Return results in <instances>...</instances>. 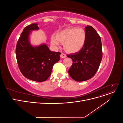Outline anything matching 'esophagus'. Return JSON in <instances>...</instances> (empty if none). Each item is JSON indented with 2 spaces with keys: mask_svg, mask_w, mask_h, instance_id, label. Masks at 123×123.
Instances as JSON below:
<instances>
[{
  "mask_svg": "<svg viewBox=\"0 0 123 123\" xmlns=\"http://www.w3.org/2000/svg\"><path fill=\"white\" fill-rule=\"evenodd\" d=\"M60 56H61V57L62 58H64L66 57V55L65 54H64V53H62L61 54Z\"/></svg>",
  "mask_w": 123,
  "mask_h": 123,
  "instance_id": "obj_1",
  "label": "esophagus"
}]
</instances>
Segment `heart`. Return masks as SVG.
Instances as JSON below:
<instances>
[{
	"mask_svg": "<svg viewBox=\"0 0 123 123\" xmlns=\"http://www.w3.org/2000/svg\"><path fill=\"white\" fill-rule=\"evenodd\" d=\"M86 33L82 29L68 28L59 31L51 38V42L55 47L63 43L65 50L69 53H75L80 50L85 43Z\"/></svg>",
	"mask_w": 123,
	"mask_h": 123,
	"instance_id": "heart-1",
	"label": "heart"
}]
</instances>
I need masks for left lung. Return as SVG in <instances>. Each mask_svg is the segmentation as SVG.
I'll list each match as a JSON object with an SVG mask.
<instances>
[{
	"label": "left lung",
	"instance_id": "1",
	"mask_svg": "<svg viewBox=\"0 0 123 123\" xmlns=\"http://www.w3.org/2000/svg\"><path fill=\"white\" fill-rule=\"evenodd\" d=\"M85 43L80 51L67 56L73 63L68 71L71 77L77 81L88 80L94 76L102 59L101 39L91 26L85 27Z\"/></svg>",
	"mask_w": 123,
	"mask_h": 123
}]
</instances>
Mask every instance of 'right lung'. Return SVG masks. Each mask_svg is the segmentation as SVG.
Here are the masks:
<instances>
[{"label":"right lung","instance_id":"right-lung-1","mask_svg":"<svg viewBox=\"0 0 123 123\" xmlns=\"http://www.w3.org/2000/svg\"><path fill=\"white\" fill-rule=\"evenodd\" d=\"M37 24L25 27L18 39L16 56L19 70L27 79L35 81H44L50 76L53 66L60 59L61 53L50 50L45 43L33 46L30 43L31 31L38 30Z\"/></svg>","mask_w":123,"mask_h":123}]
</instances>
